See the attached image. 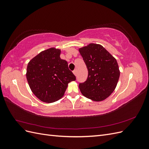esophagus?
Here are the masks:
<instances>
[{
    "mask_svg": "<svg viewBox=\"0 0 149 149\" xmlns=\"http://www.w3.org/2000/svg\"><path fill=\"white\" fill-rule=\"evenodd\" d=\"M73 74H74L75 76H76V74H77V70H74L73 71Z\"/></svg>",
    "mask_w": 149,
    "mask_h": 149,
    "instance_id": "1",
    "label": "esophagus"
}]
</instances>
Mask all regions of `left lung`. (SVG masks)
Segmentation results:
<instances>
[{
    "label": "left lung",
    "instance_id": "obj_1",
    "mask_svg": "<svg viewBox=\"0 0 149 149\" xmlns=\"http://www.w3.org/2000/svg\"><path fill=\"white\" fill-rule=\"evenodd\" d=\"M78 50L88 70L87 80L79 85L81 93L92 101H104L118 83L120 70L116 59L100 44L89 43Z\"/></svg>",
    "mask_w": 149,
    "mask_h": 149
}]
</instances>
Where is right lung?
<instances>
[{
    "mask_svg": "<svg viewBox=\"0 0 149 149\" xmlns=\"http://www.w3.org/2000/svg\"><path fill=\"white\" fill-rule=\"evenodd\" d=\"M60 54L58 48L47 49L33 57L26 68V77L31 91L44 102L59 100L64 96L68 83L76 80Z\"/></svg>",
    "mask_w": 149,
    "mask_h": 149,
    "instance_id": "add662e5",
    "label": "right lung"
}]
</instances>
